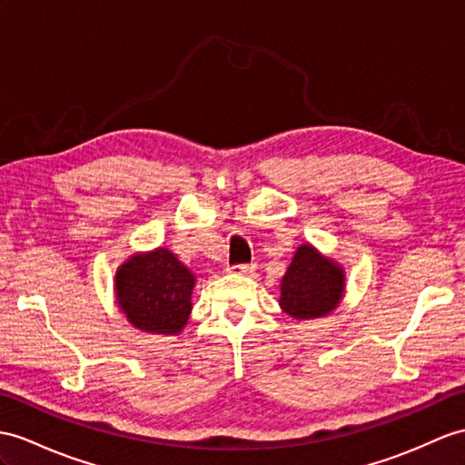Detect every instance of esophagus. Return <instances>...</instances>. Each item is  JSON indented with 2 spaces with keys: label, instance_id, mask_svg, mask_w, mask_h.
<instances>
[{
  "label": "esophagus",
  "instance_id": "34e87169",
  "mask_svg": "<svg viewBox=\"0 0 465 465\" xmlns=\"http://www.w3.org/2000/svg\"><path fill=\"white\" fill-rule=\"evenodd\" d=\"M229 270L234 274H251V272H254V264H232Z\"/></svg>",
  "mask_w": 465,
  "mask_h": 465
}]
</instances>
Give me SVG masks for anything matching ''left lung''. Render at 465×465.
<instances>
[{"mask_svg":"<svg viewBox=\"0 0 465 465\" xmlns=\"http://www.w3.org/2000/svg\"><path fill=\"white\" fill-rule=\"evenodd\" d=\"M343 286V270L310 244H303L282 278L280 305L296 320L322 318L339 303Z\"/></svg>","mask_w":465,"mask_h":465,"instance_id":"obj_1","label":"left lung"}]
</instances>
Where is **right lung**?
<instances>
[{
  "mask_svg": "<svg viewBox=\"0 0 465 465\" xmlns=\"http://www.w3.org/2000/svg\"><path fill=\"white\" fill-rule=\"evenodd\" d=\"M195 276L165 251L132 256L116 274V292L128 322L142 331L173 335L189 320Z\"/></svg>",
  "mask_w": 465,
  "mask_h": 465,
  "instance_id": "right-lung-1",
  "label": "right lung"
}]
</instances>
